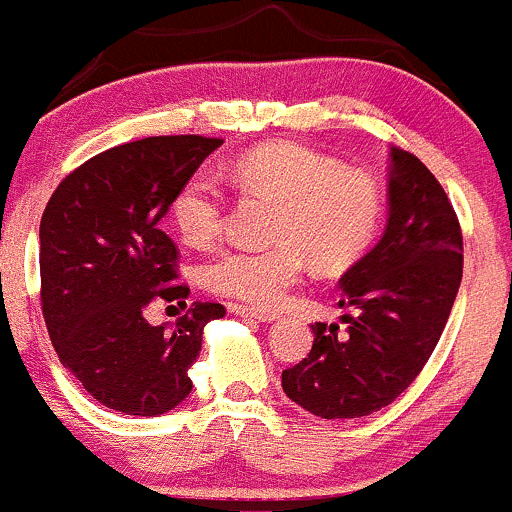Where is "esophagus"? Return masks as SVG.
<instances>
[{"instance_id": "esophagus-1", "label": "esophagus", "mask_w": 512, "mask_h": 512, "mask_svg": "<svg viewBox=\"0 0 512 512\" xmlns=\"http://www.w3.org/2000/svg\"><path fill=\"white\" fill-rule=\"evenodd\" d=\"M228 310H231L233 315L250 317V320H260V322H274L276 317H279V313H272V310L250 308V305H238V303H231V305H228Z\"/></svg>"}]
</instances>
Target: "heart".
Here are the masks:
<instances>
[{"mask_svg": "<svg viewBox=\"0 0 512 512\" xmlns=\"http://www.w3.org/2000/svg\"><path fill=\"white\" fill-rule=\"evenodd\" d=\"M233 180L248 195L279 204L272 248H231L204 267V284L219 296L274 308L308 272H342L361 260L383 223L380 182L363 170L298 144H269L233 161ZM180 238L204 248L223 228L226 192L214 175L192 173L170 204Z\"/></svg>", "mask_w": 512, "mask_h": 512, "instance_id": "b5f03b06", "label": "heart"}]
</instances>
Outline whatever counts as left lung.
<instances>
[{
  "label": "left lung",
  "mask_w": 512,
  "mask_h": 512,
  "mask_svg": "<svg viewBox=\"0 0 512 512\" xmlns=\"http://www.w3.org/2000/svg\"><path fill=\"white\" fill-rule=\"evenodd\" d=\"M390 219L380 243L339 279V325L315 322L308 358L281 373L296 404L322 419H358L392 404L426 366L462 281V231L436 175L390 151Z\"/></svg>",
  "instance_id": "left-lung-1"
}]
</instances>
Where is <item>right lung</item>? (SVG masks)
<instances>
[{"mask_svg":"<svg viewBox=\"0 0 512 512\" xmlns=\"http://www.w3.org/2000/svg\"><path fill=\"white\" fill-rule=\"evenodd\" d=\"M223 139L146 137L88 158L40 219V301L62 366L96 402L129 416L166 414L190 395L187 368L221 303H195L173 330L146 305L182 301L178 248L158 228L175 192ZM185 303V301H182Z\"/></svg>","mask_w":512,"mask_h":512,"instance_id":"add662e5","label":"right lung"}]
</instances>
